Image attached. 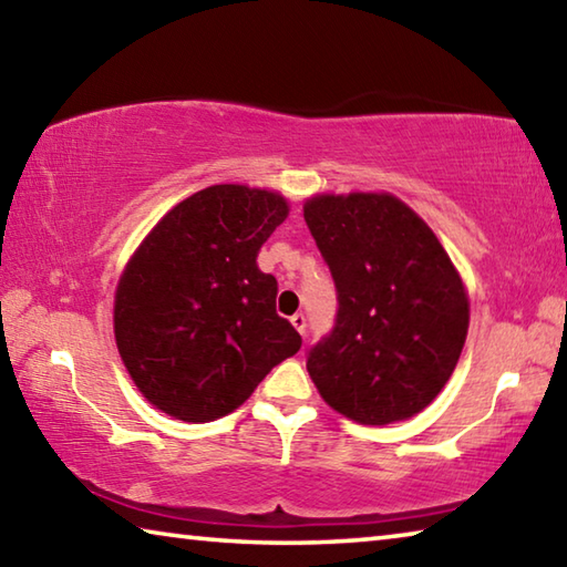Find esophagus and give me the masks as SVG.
<instances>
[{"label":"esophagus","mask_w":567,"mask_h":567,"mask_svg":"<svg viewBox=\"0 0 567 567\" xmlns=\"http://www.w3.org/2000/svg\"><path fill=\"white\" fill-rule=\"evenodd\" d=\"M290 322H292V328L302 334L305 338V330H307V320H305V315L302 312H295L292 318H290Z\"/></svg>","instance_id":"1"}]
</instances>
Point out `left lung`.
<instances>
[{
    "mask_svg": "<svg viewBox=\"0 0 567 567\" xmlns=\"http://www.w3.org/2000/svg\"><path fill=\"white\" fill-rule=\"evenodd\" d=\"M302 209L340 302L330 338L307 358L315 388L360 425L415 417L463 352V277L425 219L390 192H320Z\"/></svg>",
    "mask_w": 567,
    "mask_h": 567,
    "instance_id": "left-lung-1",
    "label": "left lung"
}]
</instances>
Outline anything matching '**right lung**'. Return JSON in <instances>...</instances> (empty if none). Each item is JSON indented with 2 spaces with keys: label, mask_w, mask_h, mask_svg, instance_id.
Instances as JSON below:
<instances>
[{
  "label": "right lung",
  "mask_w": 567,
  "mask_h": 567,
  "mask_svg": "<svg viewBox=\"0 0 567 567\" xmlns=\"http://www.w3.org/2000/svg\"><path fill=\"white\" fill-rule=\"evenodd\" d=\"M290 215L275 189L213 185L150 229L114 292V342L152 408L182 422L225 417L302 338L275 310L257 252Z\"/></svg>",
  "instance_id": "right-lung-1"
}]
</instances>
